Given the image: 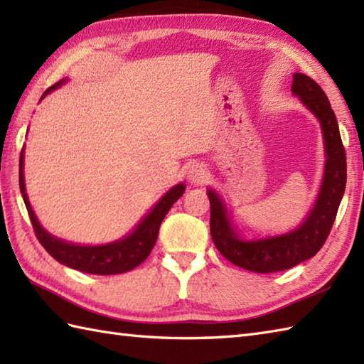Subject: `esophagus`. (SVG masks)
Masks as SVG:
<instances>
[{
  "label": "esophagus",
  "mask_w": 364,
  "mask_h": 364,
  "mask_svg": "<svg viewBox=\"0 0 364 364\" xmlns=\"http://www.w3.org/2000/svg\"><path fill=\"white\" fill-rule=\"evenodd\" d=\"M208 175H210V170H208L206 164L203 162H194L188 168V176L189 181L194 184H203L208 180Z\"/></svg>",
  "instance_id": "esophagus-1"
}]
</instances>
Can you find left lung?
Masks as SVG:
<instances>
[{"mask_svg":"<svg viewBox=\"0 0 364 364\" xmlns=\"http://www.w3.org/2000/svg\"><path fill=\"white\" fill-rule=\"evenodd\" d=\"M292 78V94L300 98V102L321 123L327 156L319 196L308 218L299 228L286 235L244 241L231 225L227 206L218 192L208 189V198L211 203L210 228L214 245L230 262L258 274L286 270L313 258L328 237L346 189V150L336 115L326 92L304 73H294Z\"/></svg>","mask_w":364,"mask_h":364,"instance_id":"left-lung-1","label":"left lung"}]
</instances>
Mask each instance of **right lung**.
I'll return each instance as SVG.
<instances>
[{
	"instance_id": "obj_1",
	"label": "right lung",
	"mask_w": 364,
	"mask_h": 364,
	"mask_svg": "<svg viewBox=\"0 0 364 364\" xmlns=\"http://www.w3.org/2000/svg\"><path fill=\"white\" fill-rule=\"evenodd\" d=\"M64 82L65 81H59L54 84V86L46 89L43 92L42 98L45 95H48L54 89L63 86ZM23 153H25V150H21L20 153V175H18L20 191H21L23 202L26 205L29 219H31V223H33V228L36 231L38 242H41L43 245V249L48 252L54 259L59 261L60 264L80 270V272H86V274H94V275L123 274L137 267L141 262H144L154 247V242H156L161 222L164 220L170 208H172V205L183 196L184 189H186V186H184L183 183L173 186L167 192V194L162 196L159 202L153 206V210L146 214L141 222H139V225L131 231L128 236L120 239V241L103 244V245H78V244L65 242L63 239L51 236L48 231L43 230L41 222L37 220L33 208L29 205L26 189H25V175H23V156H25V154Z\"/></svg>"
}]
</instances>
